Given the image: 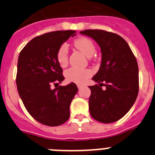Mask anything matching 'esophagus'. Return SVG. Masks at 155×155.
Wrapping results in <instances>:
<instances>
[{
  "mask_svg": "<svg viewBox=\"0 0 155 155\" xmlns=\"http://www.w3.org/2000/svg\"><path fill=\"white\" fill-rule=\"evenodd\" d=\"M78 89H80L81 87V85H80V84H78Z\"/></svg>",
  "mask_w": 155,
  "mask_h": 155,
  "instance_id": "obj_1",
  "label": "esophagus"
}]
</instances>
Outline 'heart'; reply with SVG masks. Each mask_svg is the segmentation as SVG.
I'll list each match as a JSON object with an SVG mask.
<instances>
[{"label":"heart","instance_id":"1","mask_svg":"<svg viewBox=\"0 0 155 155\" xmlns=\"http://www.w3.org/2000/svg\"><path fill=\"white\" fill-rule=\"evenodd\" d=\"M74 46L84 53L87 57H90L95 53V46L90 39L87 37H79L74 41ZM57 61L61 68H65L68 64V47L66 43H63L56 54ZM65 78L68 81L74 82L76 84H84L87 78L92 75V71L90 69H78L71 68L65 71Z\"/></svg>","mask_w":155,"mask_h":155}]
</instances>
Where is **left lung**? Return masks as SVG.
Here are the masks:
<instances>
[{
    "label": "left lung",
    "instance_id": "1",
    "mask_svg": "<svg viewBox=\"0 0 155 155\" xmlns=\"http://www.w3.org/2000/svg\"><path fill=\"white\" fill-rule=\"evenodd\" d=\"M99 45L102 63L89 86V111L92 118L110 124L124 117L130 109L139 91V71L136 57L120 35L101 29L80 31ZM102 86H105L102 89Z\"/></svg>",
    "mask_w": 155,
    "mask_h": 155
}]
</instances>
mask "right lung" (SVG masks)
Returning <instances> with one entry per match:
<instances>
[{
    "label": "right lung",
    "instance_id": "right-lung-1",
    "mask_svg": "<svg viewBox=\"0 0 155 155\" xmlns=\"http://www.w3.org/2000/svg\"><path fill=\"white\" fill-rule=\"evenodd\" d=\"M75 32L66 30L38 35L19 53L16 74L19 95L28 113L49 127L61 125L69 119L70 105L78 92L73 82L51 88L64 80L56 58L57 50Z\"/></svg>",
    "mask_w": 155,
    "mask_h": 155
}]
</instances>
